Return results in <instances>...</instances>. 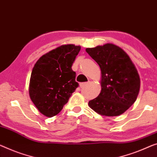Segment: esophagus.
Masks as SVG:
<instances>
[{"label":"esophagus","mask_w":157,"mask_h":157,"mask_svg":"<svg viewBox=\"0 0 157 157\" xmlns=\"http://www.w3.org/2000/svg\"><path fill=\"white\" fill-rule=\"evenodd\" d=\"M88 85V82H83V83H80L79 84V86H80V88H83L84 86H85Z\"/></svg>","instance_id":"1"}]
</instances>
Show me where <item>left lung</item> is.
I'll use <instances>...</instances> for the list:
<instances>
[{
    "instance_id": "left-lung-1",
    "label": "left lung",
    "mask_w": 157,
    "mask_h": 157,
    "mask_svg": "<svg viewBox=\"0 0 157 157\" xmlns=\"http://www.w3.org/2000/svg\"><path fill=\"white\" fill-rule=\"evenodd\" d=\"M86 53L101 69V90L88 105L98 114L117 116L123 113L136 101L140 78L130 56L123 49L108 43L86 48Z\"/></svg>"
}]
</instances>
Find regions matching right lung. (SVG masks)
<instances>
[{
    "label": "right lung",
    "instance_id": "right-lung-1",
    "mask_svg": "<svg viewBox=\"0 0 157 157\" xmlns=\"http://www.w3.org/2000/svg\"><path fill=\"white\" fill-rule=\"evenodd\" d=\"M80 46L65 44L39 58L29 80L30 99L41 113L48 118L59 113L78 86L72 65Z\"/></svg>",
    "mask_w": 157,
    "mask_h": 157
}]
</instances>
